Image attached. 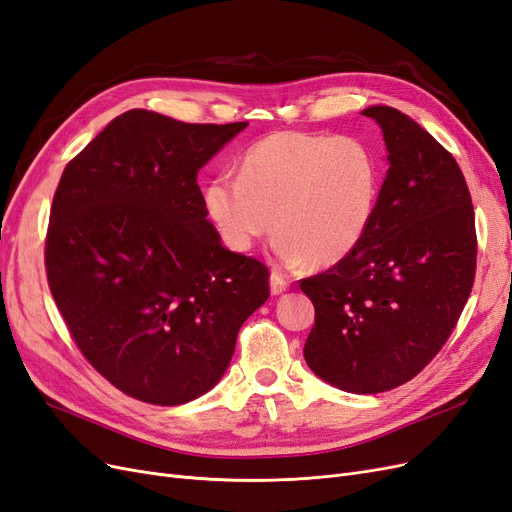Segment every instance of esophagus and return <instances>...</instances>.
<instances>
[{
	"label": "esophagus",
	"instance_id": "1",
	"mask_svg": "<svg viewBox=\"0 0 512 512\" xmlns=\"http://www.w3.org/2000/svg\"><path fill=\"white\" fill-rule=\"evenodd\" d=\"M271 294H281V292H286L288 288H290V281L281 275V273H271Z\"/></svg>",
	"mask_w": 512,
	"mask_h": 512
}]
</instances>
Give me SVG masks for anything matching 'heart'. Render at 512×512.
Wrapping results in <instances>:
<instances>
[{"label":"heart","instance_id":"heart-1","mask_svg":"<svg viewBox=\"0 0 512 512\" xmlns=\"http://www.w3.org/2000/svg\"><path fill=\"white\" fill-rule=\"evenodd\" d=\"M381 163L354 135L277 131L239 161V178L216 175L205 209L228 250L250 252L275 226L281 267H332L354 254L377 216Z\"/></svg>","mask_w":512,"mask_h":512}]
</instances>
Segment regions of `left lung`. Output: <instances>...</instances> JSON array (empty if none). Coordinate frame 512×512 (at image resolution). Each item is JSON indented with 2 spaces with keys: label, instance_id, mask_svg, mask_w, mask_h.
I'll return each instance as SVG.
<instances>
[{
  "label": "left lung",
  "instance_id": "left-lung-1",
  "mask_svg": "<svg viewBox=\"0 0 512 512\" xmlns=\"http://www.w3.org/2000/svg\"><path fill=\"white\" fill-rule=\"evenodd\" d=\"M362 114L381 127L390 169L360 248L301 281L315 307L305 360L339 390L379 394L421 373L449 339L474 284L477 231L451 152L387 105Z\"/></svg>",
  "mask_w": 512,
  "mask_h": 512
}]
</instances>
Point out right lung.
Instances as JSON below:
<instances>
[{
	"label": "right lung",
	"mask_w": 512,
	"mask_h": 512,
	"mask_svg": "<svg viewBox=\"0 0 512 512\" xmlns=\"http://www.w3.org/2000/svg\"><path fill=\"white\" fill-rule=\"evenodd\" d=\"M245 127L129 110L61 175L48 286L82 356L131 398L175 407L211 390L269 298V269L224 248L197 184Z\"/></svg>",
	"instance_id": "right-lung-1"
}]
</instances>
